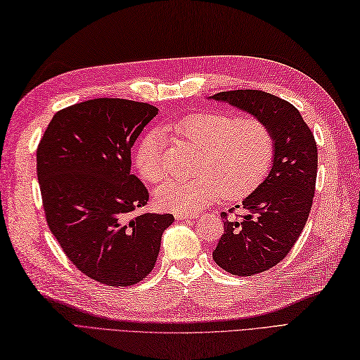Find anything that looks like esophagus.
<instances>
[{
	"instance_id": "obj_1",
	"label": "esophagus",
	"mask_w": 360,
	"mask_h": 360,
	"mask_svg": "<svg viewBox=\"0 0 360 360\" xmlns=\"http://www.w3.org/2000/svg\"><path fill=\"white\" fill-rule=\"evenodd\" d=\"M175 218H177V220H195L197 215L195 214H175Z\"/></svg>"
}]
</instances>
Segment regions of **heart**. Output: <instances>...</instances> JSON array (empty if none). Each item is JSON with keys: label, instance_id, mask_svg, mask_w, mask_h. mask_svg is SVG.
Instances as JSON below:
<instances>
[{"label": "heart", "instance_id": "b5f03b06", "mask_svg": "<svg viewBox=\"0 0 360 360\" xmlns=\"http://www.w3.org/2000/svg\"><path fill=\"white\" fill-rule=\"evenodd\" d=\"M168 133L200 148L194 177H172L157 188L160 207L194 214L221 195L236 200L250 194L267 174L275 154L270 128L259 119H236L226 112H197L172 122ZM163 137L148 133L136 148L142 179L157 183L165 175Z\"/></svg>", "mask_w": 360, "mask_h": 360}]
</instances>
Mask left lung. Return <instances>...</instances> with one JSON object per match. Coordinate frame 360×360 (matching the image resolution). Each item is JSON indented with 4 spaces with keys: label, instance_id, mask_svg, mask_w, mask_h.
<instances>
[{
    "label": "left lung",
    "instance_id": "8db88e82",
    "mask_svg": "<svg viewBox=\"0 0 360 360\" xmlns=\"http://www.w3.org/2000/svg\"><path fill=\"white\" fill-rule=\"evenodd\" d=\"M210 99L264 122L275 140L267 177L243 200L246 214L240 220H229L226 212L221 214L224 233L212 253L217 264L229 274L252 276L283 261L300 238L316 186L318 148L301 112L278 96L233 90L217 93Z\"/></svg>",
    "mask_w": 360,
    "mask_h": 360
}]
</instances>
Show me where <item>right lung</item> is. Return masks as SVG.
Instances as JSON below:
<instances>
[{"instance_id":"add662e5","label":"right lung","mask_w":360,"mask_h":360,"mask_svg":"<svg viewBox=\"0 0 360 360\" xmlns=\"http://www.w3.org/2000/svg\"><path fill=\"white\" fill-rule=\"evenodd\" d=\"M159 112L99 98L58 111L37 151L47 224L77 270L111 287L150 275L171 214H134L150 194L131 174V148Z\"/></svg>"}]
</instances>
